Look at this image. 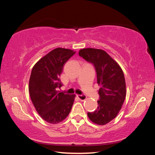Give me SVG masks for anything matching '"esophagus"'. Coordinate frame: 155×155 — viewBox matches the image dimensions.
I'll return each mask as SVG.
<instances>
[{"mask_svg":"<svg viewBox=\"0 0 155 155\" xmlns=\"http://www.w3.org/2000/svg\"><path fill=\"white\" fill-rule=\"evenodd\" d=\"M77 97L79 98V100H81V101H84L87 99V96L85 95H83V94L77 95Z\"/></svg>","mask_w":155,"mask_h":155,"instance_id":"esophagus-1","label":"esophagus"}]
</instances>
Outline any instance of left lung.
<instances>
[{"label":"left lung","instance_id":"left-lung-1","mask_svg":"<svg viewBox=\"0 0 155 155\" xmlns=\"http://www.w3.org/2000/svg\"><path fill=\"white\" fill-rule=\"evenodd\" d=\"M79 55L95 68L100 99L97 109L87 115L93 123L104 125L116 118L126 96V86L122 69L106 51L100 49L84 48Z\"/></svg>","mask_w":155,"mask_h":155}]
</instances>
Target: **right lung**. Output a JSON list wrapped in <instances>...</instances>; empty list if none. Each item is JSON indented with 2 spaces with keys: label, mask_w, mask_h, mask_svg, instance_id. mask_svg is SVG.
I'll use <instances>...</instances> for the list:
<instances>
[{
  "label": "right lung",
  "mask_w": 155,
  "mask_h": 155,
  "mask_svg": "<svg viewBox=\"0 0 155 155\" xmlns=\"http://www.w3.org/2000/svg\"><path fill=\"white\" fill-rule=\"evenodd\" d=\"M75 53L72 50L57 48L42 58L32 68L29 81L31 100L40 116L50 124L61 122L72 109L75 94L57 89L62 87L59 77L63 65Z\"/></svg>",
  "instance_id": "1"
}]
</instances>
